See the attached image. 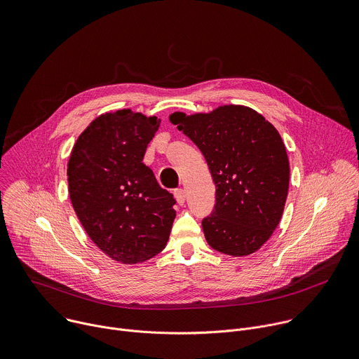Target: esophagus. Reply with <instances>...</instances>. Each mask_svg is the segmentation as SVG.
Instances as JSON below:
<instances>
[{
  "label": "esophagus",
  "mask_w": 359,
  "mask_h": 359,
  "mask_svg": "<svg viewBox=\"0 0 359 359\" xmlns=\"http://www.w3.org/2000/svg\"><path fill=\"white\" fill-rule=\"evenodd\" d=\"M174 196H175L178 205H184V202H185V191L184 189H175Z\"/></svg>",
  "instance_id": "34e87169"
}]
</instances>
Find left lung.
<instances>
[{
	"label": "left lung",
	"mask_w": 359,
	"mask_h": 359,
	"mask_svg": "<svg viewBox=\"0 0 359 359\" xmlns=\"http://www.w3.org/2000/svg\"><path fill=\"white\" fill-rule=\"evenodd\" d=\"M170 121L201 150L217 187L213 212L202 221L208 245L235 257L255 253L277 228L289 192L290 165L278 131L241 104L175 111Z\"/></svg>",
	"instance_id": "obj_1"
}]
</instances>
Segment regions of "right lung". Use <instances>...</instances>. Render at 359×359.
<instances>
[{
    "mask_svg": "<svg viewBox=\"0 0 359 359\" xmlns=\"http://www.w3.org/2000/svg\"><path fill=\"white\" fill-rule=\"evenodd\" d=\"M161 120L123 109L96 117L67 161L69 196L93 243L123 264L160 253L170 238L175 199L142 163Z\"/></svg>",
    "mask_w": 359,
    "mask_h": 359,
    "instance_id": "1",
    "label": "right lung"
}]
</instances>
